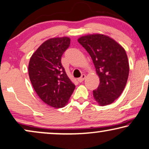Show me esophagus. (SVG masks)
Masks as SVG:
<instances>
[{
	"mask_svg": "<svg viewBox=\"0 0 149 149\" xmlns=\"http://www.w3.org/2000/svg\"><path fill=\"white\" fill-rule=\"evenodd\" d=\"M85 78H86V75L82 74L81 75V77H79V78H78V81H79V82H81V81H83L84 80Z\"/></svg>",
	"mask_w": 149,
	"mask_h": 149,
	"instance_id": "esophagus-1",
	"label": "esophagus"
}]
</instances>
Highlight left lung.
<instances>
[{
    "label": "left lung",
    "mask_w": 149,
    "mask_h": 149,
    "mask_svg": "<svg viewBox=\"0 0 149 149\" xmlns=\"http://www.w3.org/2000/svg\"><path fill=\"white\" fill-rule=\"evenodd\" d=\"M77 41L93 59L100 79L93 96L100 106L113 102L122 93L129 75V62L125 49L108 36L93 33L82 36Z\"/></svg>",
    "instance_id": "obj_1"
}]
</instances>
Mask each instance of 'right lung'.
<instances>
[{"mask_svg":"<svg viewBox=\"0 0 149 149\" xmlns=\"http://www.w3.org/2000/svg\"><path fill=\"white\" fill-rule=\"evenodd\" d=\"M70 45L69 37L52 38L38 48L29 62L33 89L44 102L54 108L65 106L75 87L61 64V56Z\"/></svg>","mask_w":149,"mask_h":149,"instance_id":"obj_1","label":"right lung"}]
</instances>
